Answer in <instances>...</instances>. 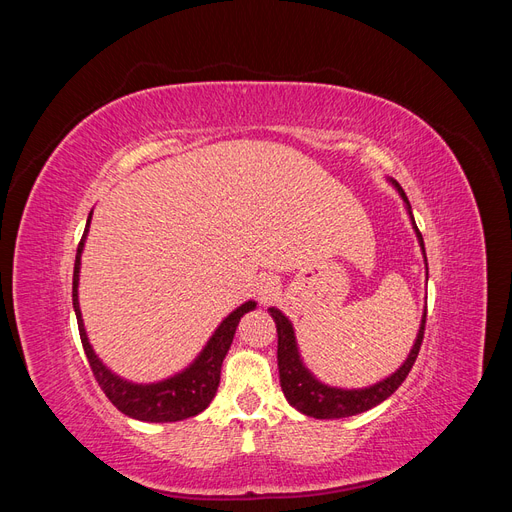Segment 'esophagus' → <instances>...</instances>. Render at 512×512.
Returning <instances> with one entry per match:
<instances>
[{
  "label": "esophagus",
  "instance_id": "34e87169",
  "mask_svg": "<svg viewBox=\"0 0 512 512\" xmlns=\"http://www.w3.org/2000/svg\"><path fill=\"white\" fill-rule=\"evenodd\" d=\"M277 290H280V284H277L273 275H260L256 280V294H258L260 301L269 303L277 294Z\"/></svg>",
  "mask_w": 512,
  "mask_h": 512
}]
</instances>
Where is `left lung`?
<instances>
[{
  "label": "left lung",
  "instance_id": "1",
  "mask_svg": "<svg viewBox=\"0 0 512 512\" xmlns=\"http://www.w3.org/2000/svg\"><path fill=\"white\" fill-rule=\"evenodd\" d=\"M389 181L395 185V190L399 192V196L404 198L406 211L410 215L412 228L416 232V239H418V245H421V252H423L425 265H427L423 235L416 228L410 200H408L406 192L401 190V185L395 179H389ZM427 277H429V273H427ZM269 314H271L275 327H277V367H280V384H282V391L288 399V404L292 408H297L305 416L346 418V416L367 412L374 406L382 404V401L389 399L399 389L401 382L406 380V376L410 374V369L416 361L418 350H421V344H423L427 307L423 309L421 327H418L414 346L408 354V359L401 363V367L395 369L391 376H386L384 380L371 384V386H365V389H339V386H329V384L320 382L312 374V371L305 367V363L301 359V352H299V346H297V337H294L292 322L277 307H269Z\"/></svg>",
  "mask_w": 512,
  "mask_h": 512
}]
</instances>
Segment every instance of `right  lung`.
Masks as SVG:
<instances>
[{"label": "right lung", "mask_w": 512, "mask_h": 512, "mask_svg": "<svg viewBox=\"0 0 512 512\" xmlns=\"http://www.w3.org/2000/svg\"><path fill=\"white\" fill-rule=\"evenodd\" d=\"M91 213L87 218L83 239H81L79 247H76L74 275H72V305H74L76 322H79L83 350L87 354L89 367H91V371H94L100 389L104 391V395L108 399H111V404L119 412H123L130 418H136V421L175 423V421H183V418L200 414L211 404L215 393H218L222 363H224V356L230 350L232 337H235V331H237V324L243 318V314L256 309V301H245L243 305H239L235 309V312H230L220 322V327L213 331L207 346L200 350L196 359L183 371H179V374L170 376L166 380H160V382H149V384L123 380L121 376H117L115 371L108 369L98 359V354L89 344V337H87L83 316H81L79 273H81V254H83L85 239H87L89 224H91Z\"/></svg>", "instance_id": "1"}]
</instances>
